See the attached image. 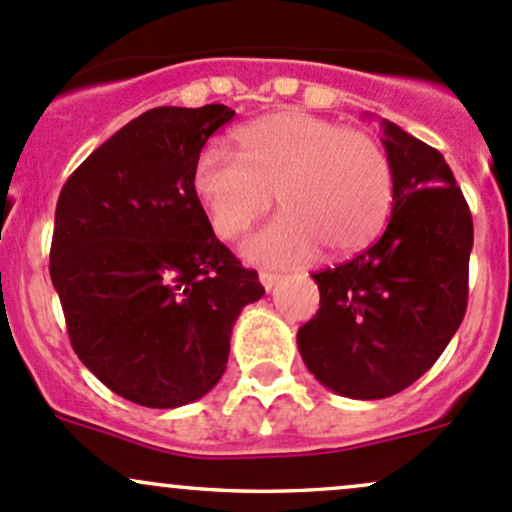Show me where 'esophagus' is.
I'll list each match as a JSON object with an SVG mask.
<instances>
[{
	"instance_id": "1",
	"label": "esophagus",
	"mask_w": 512,
	"mask_h": 512,
	"mask_svg": "<svg viewBox=\"0 0 512 512\" xmlns=\"http://www.w3.org/2000/svg\"><path fill=\"white\" fill-rule=\"evenodd\" d=\"M277 282H279V274H274V272H260V284L265 286V291H272L274 286H277Z\"/></svg>"
}]
</instances>
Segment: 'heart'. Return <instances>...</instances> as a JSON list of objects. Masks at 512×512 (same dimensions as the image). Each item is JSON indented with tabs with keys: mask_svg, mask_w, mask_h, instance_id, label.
<instances>
[{
	"mask_svg": "<svg viewBox=\"0 0 512 512\" xmlns=\"http://www.w3.org/2000/svg\"><path fill=\"white\" fill-rule=\"evenodd\" d=\"M240 155L209 145L194 162V192L221 238H235L272 206L284 211L243 243L247 260L299 265L320 243L355 252L384 228L391 165L381 145L355 128L299 109L260 116L238 131Z\"/></svg>",
	"mask_w": 512,
	"mask_h": 512,
	"instance_id": "b5f03b06",
	"label": "heart"
}]
</instances>
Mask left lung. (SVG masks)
<instances>
[{"label": "left lung", "instance_id": "obj_1", "mask_svg": "<svg viewBox=\"0 0 512 512\" xmlns=\"http://www.w3.org/2000/svg\"><path fill=\"white\" fill-rule=\"evenodd\" d=\"M372 116V114H369ZM393 209L355 260L313 274L318 313L296 333L325 389L376 401L418 381L462 325L474 223L440 150L381 119Z\"/></svg>", "mask_w": 512, "mask_h": 512}]
</instances>
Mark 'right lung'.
<instances>
[{
	"label": "right lung",
	"mask_w": 512,
	"mask_h": 512,
	"mask_svg": "<svg viewBox=\"0 0 512 512\" xmlns=\"http://www.w3.org/2000/svg\"><path fill=\"white\" fill-rule=\"evenodd\" d=\"M230 106H157L72 172L55 209L50 279L77 357L145 408H179L218 384L230 335L262 299L194 192V162Z\"/></svg>",
	"instance_id": "1"
}]
</instances>
